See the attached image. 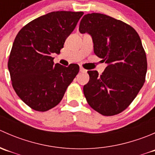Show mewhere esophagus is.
Wrapping results in <instances>:
<instances>
[{
  "label": "esophagus",
  "instance_id": "1",
  "mask_svg": "<svg viewBox=\"0 0 155 155\" xmlns=\"http://www.w3.org/2000/svg\"><path fill=\"white\" fill-rule=\"evenodd\" d=\"M79 70H80V72H82V73H85V72H86V70H85V69H84L83 68H82V67H80Z\"/></svg>",
  "mask_w": 155,
  "mask_h": 155
}]
</instances>
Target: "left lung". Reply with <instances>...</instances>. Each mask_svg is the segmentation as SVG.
Listing matches in <instances>:
<instances>
[{
  "instance_id": "1",
  "label": "left lung",
  "mask_w": 155,
  "mask_h": 155,
  "mask_svg": "<svg viewBox=\"0 0 155 155\" xmlns=\"http://www.w3.org/2000/svg\"><path fill=\"white\" fill-rule=\"evenodd\" d=\"M91 36L94 51L107 64L99 76L89 70L83 92L92 109L106 116L123 112L133 102L145 81L147 59L141 40L134 28L101 13L82 17L79 28Z\"/></svg>"
}]
</instances>
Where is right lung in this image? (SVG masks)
I'll list each match as a JSON object with an SVG mask.
<instances>
[{"mask_svg":"<svg viewBox=\"0 0 155 155\" xmlns=\"http://www.w3.org/2000/svg\"><path fill=\"white\" fill-rule=\"evenodd\" d=\"M83 12L57 11L38 17L15 37L8 61L12 85L31 109L46 112L57 106L79 71V65L54 64Z\"/></svg>","mask_w":155,"mask_h":155,"instance_id":"right-lung-1","label":"right lung"}]
</instances>
